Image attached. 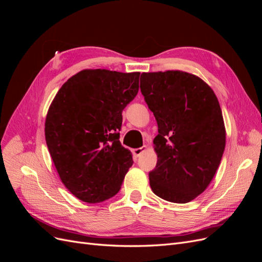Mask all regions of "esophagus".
Returning <instances> with one entry per match:
<instances>
[{"mask_svg":"<svg viewBox=\"0 0 262 262\" xmlns=\"http://www.w3.org/2000/svg\"><path fill=\"white\" fill-rule=\"evenodd\" d=\"M146 149V146L144 145V146H142V147H139V148H133L132 149V153H133V155L136 156V157H139L142 153L144 152V150Z\"/></svg>","mask_w":262,"mask_h":262,"instance_id":"1","label":"esophagus"}]
</instances>
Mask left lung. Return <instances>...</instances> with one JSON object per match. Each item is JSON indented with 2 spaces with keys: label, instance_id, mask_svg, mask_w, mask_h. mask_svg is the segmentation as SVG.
Masks as SVG:
<instances>
[{
  "label": "left lung",
  "instance_id": "obj_1",
  "mask_svg": "<svg viewBox=\"0 0 262 262\" xmlns=\"http://www.w3.org/2000/svg\"><path fill=\"white\" fill-rule=\"evenodd\" d=\"M140 89L158 126L149 186L166 201L187 203L208 188L224 153L219 100L200 77L178 70L142 73Z\"/></svg>",
  "mask_w": 262,
  "mask_h": 262
}]
</instances>
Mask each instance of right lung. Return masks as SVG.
Masks as SVG:
<instances>
[{
    "label": "right lung",
    "instance_id": "add662e5",
    "mask_svg": "<svg viewBox=\"0 0 262 262\" xmlns=\"http://www.w3.org/2000/svg\"><path fill=\"white\" fill-rule=\"evenodd\" d=\"M140 72L83 70L62 85L46 117L47 146L63 185L77 199L118 193L132 166L120 138L122 110L139 92Z\"/></svg>",
    "mask_w": 262,
    "mask_h": 262
}]
</instances>
